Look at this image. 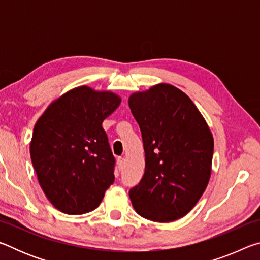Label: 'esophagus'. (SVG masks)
<instances>
[{"label": "esophagus", "mask_w": 260, "mask_h": 260, "mask_svg": "<svg viewBox=\"0 0 260 260\" xmlns=\"http://www.w3.org/2000/svg\"><path fill=\"white\" fill-rule=\"evenodd\" d=\"M124 161H125L124 157H118L117 162H118V167H119V169H122V166H124Z\"/></svg>", "instance_id": "obj_1"}]
</instances>
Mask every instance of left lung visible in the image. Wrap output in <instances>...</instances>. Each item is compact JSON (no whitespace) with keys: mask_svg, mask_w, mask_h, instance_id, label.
I'll list each match as a JSON object with an SVG mask.
<instances>
[{"mask_svg":"<svg viewBox=\"0 0 260 260\" xmlns=\"http://www.w3.org/2000/svg\"><path fill=\"white\" fill-rule=\"evenodd\" d=\"M128 104L142 134L146 170L129 190L136 212L158 222L186 215L208 186L213 136L188 96L159 83L129 96Z\"/></svg>","mask_w":260,"mask_h":260,"instance_id":"8db88e82","label":"left lung"}]
</instances>
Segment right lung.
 Returning a JSON list of instances; mask_svg holds the SVG:
<instances>
[{"label": "right lung", "mask_w": 260, "mask_h": 260, "mask_svg": "<svg viewBox=\"0 0 260 260\" xmlns=\"http://www.w3.org/2000/svg\"><path fill=\"white\" fill-rule=\"evenodd\" d=\"M120 102L111 91L77 87L35 124L30 159L47 199L63 213L95 210L113 183L116 159L102 122Z\"/></svg>", "instance_id": "right-lung-1"}]
</instances>
